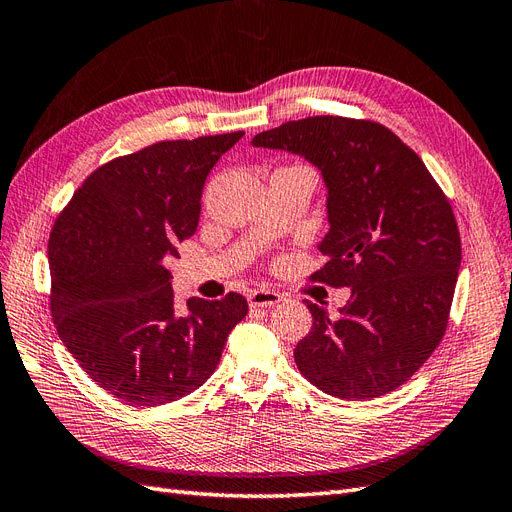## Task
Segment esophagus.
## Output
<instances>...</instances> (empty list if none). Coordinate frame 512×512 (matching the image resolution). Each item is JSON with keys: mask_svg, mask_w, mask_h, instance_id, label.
Instances as JSON below:
<instances>
[{"mask_svg": "<svg viewBox=\"0 0 512 512\" xmlns=\"http://www.w3.org/2000/svg\"><path fill=\"white\" fill-rule=\"evenodd\" d=\"M283 300L285 296L274 289H255L248 294V304H251L253 309H270V306H276Z\"/></svg>", "mask_w": 512, "mask_h": 512, "instance_id": "obj_1", "label": "esophagus"}]
</instances>
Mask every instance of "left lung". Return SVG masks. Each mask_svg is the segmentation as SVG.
I'll return each instance as SVG.
<instances>
[{
    "label": "left lung",
    "mask_w": 512,
    "mask_h": 512,
    "mask_svg": "<svg viewBox=\"0 0 512 512\" xmlns=\"http://www.w3.org/2000/svg\"><path fill=\"white\" fill-rule=\"evenodd\" d=\"M251 143L321 171L328 261L313 281L352 289L334 319L306 302L313 326L294 349L300 373L347 401L399 388L440 345L455 296L461 238L442 188L414 150L369 120L315 115Z\"/></svg>",
    "instance_id": "8db88e82"
}]
</instances>
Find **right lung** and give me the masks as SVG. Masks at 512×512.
<instances>
[{"label":"right lung","mask_w":512,"mask_h":512,"mask_svg":"<svg viewBox=\"0 0 512 512\" xmlns=\"http://www.w3.org/2000/svg\"><path fill=\"white\" fill-rule=\"evenodd\" d=\"M242 130L158 141L98 167L49 238L51 315L81 369L115 399L178 401L214 373L248 304L188 298L173 304L165 259L197 231L208 173Z\"/></svg>","instance_id":"add662e5"}]
</instances>
